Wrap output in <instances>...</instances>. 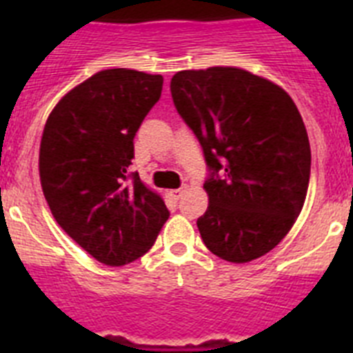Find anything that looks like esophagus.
<instances>
[{"mask_svg": "<svg viewBox=\"0 0 353 353\" xmlns=\"http://www.w3.org/2000/svg\"><path fill=\"white\" fill-rule=\"evenodd\" d=\"M183 191H185V187H180V189H173V191H170V192H171V196H173L174 199H179L180 196L183 194Z\"/></svg>", "mask_w": 353, "mask_h": 353, "instance_id": "34e87169", "label": "esophagus"}]
</instances>
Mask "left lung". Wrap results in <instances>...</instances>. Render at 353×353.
I'll return each instance as SVG.
<instances>
[{
    "label": "left lung",
    "mask_w": 353,
    "mask_h": 353,
    "mask_svg": "<svg viewBox=\"0 0 353 353\" xmlns=\"http://www.w3.org/2000/svg\"><path fill=\"white\" fill-rule=\"evenodd\" d=\"M174 108L203 148L208 208L203 244L232 263L272 251L290 232L310 185L311 148L292 97L235 67L176 72Z\"/></svg>",
    "instance_id": "1"
}]
</instances>
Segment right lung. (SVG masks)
Returning a JSON list of instances; mask_svg holds the SVG:
<instances>
[{
    "instance_id": "1",
    "label": "right lung",
    "mask_w": 353,
    "mask_h": 353,
    "mask_svg": "<svg viewBox=\"0 0 353 353\" xmlns=\"http://www.w3.org/2000/svg\"><path fill=\"white\" fill-rule=\"evenodd\" d=\"M162 76L109 68L61 99L40 143V182L68 236L95 260L120 267L154 245L170 210L130 173L134 138L161 99Z\"/></svg>"
}]
</instances>
